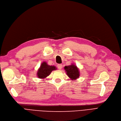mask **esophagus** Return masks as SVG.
I'll use <instances>...</instances> for the list:
<instances>
[{
    "mask_svg": "<svg viewBox=\"0 0 121 121\" xmlns=\"http://www.w3.org/2000/svg\"><path fill=\"white\" fill-rule=\"evenodd\" d=\"M62 64H59L57 65V67L59 69H62Z\"/></svg>",
    "mask_w": 121,
    "mask_h": 121,
    "instance_id": "esophagus-1",
    "label": "esophagus"
}]
</instances>
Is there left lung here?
I'll return each mask as SVG.
<instances>
[{"label": "left lung", "mask_w": 121, "mask_h": 121, "mask_svg": "<svg viewBox=\"0 0 121 121\" xmlns=\"http://www.w3.org/2000/svg\"><path fill=\"white\" fill-rule=\"evenodd\" d=\"M64 69L67 75L72 80L78 79L80 76L79 69L74 64H72L69 65L65 66Z\"/></svg>", "instance_id": "left-lung-1"}]
</instances>
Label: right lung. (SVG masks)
I'll return each mask as SVG.
<instances>
[{"instance_id":"add662e5","label":"right lung","mask_w":121,"mask_h":121,"mask_svg":"<svg viewBox=\"0 0 121 121\" xmlns=\"http://www.w3.org/2000/svg\"><path fill=\"white\" fill-rule=\"evenodd\" d=\"M56 69L55 66L50 65H48L47 62L43 61L37 71V76L40 79L46 78V77L51 73L52 71L56 70Z\"/></svg>"}]
</instances>
